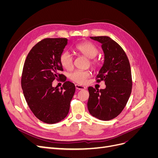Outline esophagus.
I'll return each mask as SVG.
<instances>
[{"label":"esophagus","mask_w":158,"mask_h":158,"mask_svg":"<svg viewBox=\"0 0 158 158\" xmlns=\"http://www.w3.org/2000/svg\"><path fill=\"white\" fill-rule=\"evenodd\" d=\"M75 87H76V89H79V90H80V89L83 90V89H86V88H85V86H83V85H79V84H76L75 85Z\"/></svg>","instance_id":"1"}]
</instances>
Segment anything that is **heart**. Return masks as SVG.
<instances>
[{
    "label": "heart",
    "instance_id": "1",
    "mask_svg": "<svg viewBox=\"0 0 158 158\" xmlns=\"http://www.w3.org/2000/svg\"><path fill=\"white\" fill-rule=\"evenodd\" d=\"M76 50L79 53L89 59V63L92 67H95L98 64V60L95 57L99 53V49L92 43L83 42L76 46ZM60 63L63 67L66 70L73 68V57L70 52L64 51L60 56ZM91 73L89 70H75L70 74V78L73 82L84 84L90 77Z\"/></svg>",
    "mask_w": 158,
    "mask_h": 158
}]
</instances>
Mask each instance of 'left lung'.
Here are the masks:
<instances>
[{
    "mask_svg": "<svg viewBox=\"0 0 158 158\" xmlns=\"http://www.w3.org/2000/svg\"><path fill=\"white\" fill-rule=\"evenodd\" d=\"M102 44L104 62L97 75V82L104 81L103 89L89 87L88 109L89 113L102 121L115 118L125 108L132 91L131 66L125 52L107 36L90 37Z\"/></svg>",
    "mask_w": 158,
    "mask_h": 158,
    "instance_id": "1",
    "label": "left lung"
}]
</instances>
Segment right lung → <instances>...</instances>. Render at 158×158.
<instances>
[{
	"instance_id": "obj_1",
	"label": "right lung",
	"mask_w": 158,
	"mask_h": 158,
	"mask_svg": "<svg viewBox=\"0 0 158 158\" xmlns=\"http://www.w3.org/2000/svg\"><path fill=\"white\" fill-rule=\"evenodd\" d=\"M68 44L66 38H47L28 53L22 76V88L26 101L34 115L47 124L59 123L67 116L75 85L65 82L60 89L52 87L55 80L66 81L60 56Z\"/></svg>"
}]
</instances>
